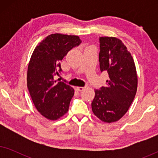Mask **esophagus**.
Wrapping results in <instances>:
<instances>
[{
  "label": "esophagus",
  "instance_id": "obj_1",
  "mask_svg": "<svg viewBox=\"0 0 158 158\" xmlns=\"http://www.w3.org/2000/svg\"><path fill=\"white\" fill-rule=\"evenodd\" d=\"M85 88V87H76V89L78 90V91H82V90H83Z\"/></svg>",
  "mask_w": 158,
  "mask_h": 158
}]
</instances>
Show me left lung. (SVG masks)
Segmentation results:
<instances>
[{
	"label": "left lung",
	"instance_id": "left-lung-1",
	"mask_svg": "<svg viewBox=\"0 0 158 158\" xmlns=\"http://www.w3.org/2000/svg\"><path fill=\"white\" fill-rule=\"evenodd\" d=\"M99 62L109 79L106 85L95 90L91 103L94 115L106 123L117 122L127 113L137 89V74L130 52L119 39L101 36Z\"/></svg>",
	"mask_w": 158,
	"mask_h": 158
}]
</instances>
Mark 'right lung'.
<instances>
[{"instance_id":"obj_1","label":"right lung","mask_w":158,"mask_h":158,"mask_svg":"<svg viewBox=\"0 0 158 158\" xmlns=\"http://www.w3.org/2000/svg\"><path fill=\"white\" fill-rule=\"evenodd\" d=\"M82 42L78 36L52 34L41 41L30 58L27 87L31 100L41 115L55 121L68 111L75 90L54 79L61 71L60 62L70 49Z\"/></svg>"}]
</instances>
